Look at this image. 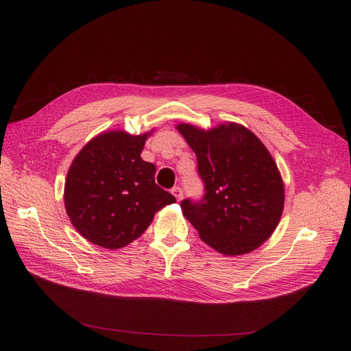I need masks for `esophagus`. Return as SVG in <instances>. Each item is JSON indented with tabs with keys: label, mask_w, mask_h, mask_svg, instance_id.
<instances>
[{
	"label": "esophagus",
	"mask_w": 351,
	"mask_h": 351,
	"mask_svg": "<svg viewBox=\"0 0 351 351\" xmlns=\"http://www.w3.org/2000/svg\"><path fill=\"white\" fill-rule=\"evenodd\" d=\"M172 195L176 197V200H180V199L183 197V192H182V189H180L179 186H176V188L172 189Z\"/></svg>",
	"instance_id": "1"
}]
</instances>
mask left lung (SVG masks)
I'll return each mask as SVG.
<instances>
[{"label":"left lung","instance_id":"obj_1","mask_svg":"<svg viewBox=\"0 0 351 351\" xmlns=\"http://www.w3.org/2000/svg\"><path fill=\"white\" fill-rule=\"evenodd\" d=\"M176 129L195 152L205 183L200 200H182L183 216L219 253L239 256L259 247L279 225L285 205L283 180L266 146L234 122L209 131L189 123Z\"/></svg>","mask_w":351,"mask_h":351}]
</instances>
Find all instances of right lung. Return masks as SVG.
<instances>
[{
  "instance_id": "obj_1",
  "label": "right lung",
  "mask_w": 351,
  "mask_h": 351,
  "mask_svg": "<svg viewBox=\"0 0 351 351\" xmlns=\"http://www.w3.org/2000/svg\"><path fill=\"white\" fill-rule=\"evenodd\" d=\"M123 131L102 132L72 160L64 202L71 222L88 242L121 249L176 199L155 183L156 168L141 158L146 138Z\"/></svg>"
}]
</instances>
